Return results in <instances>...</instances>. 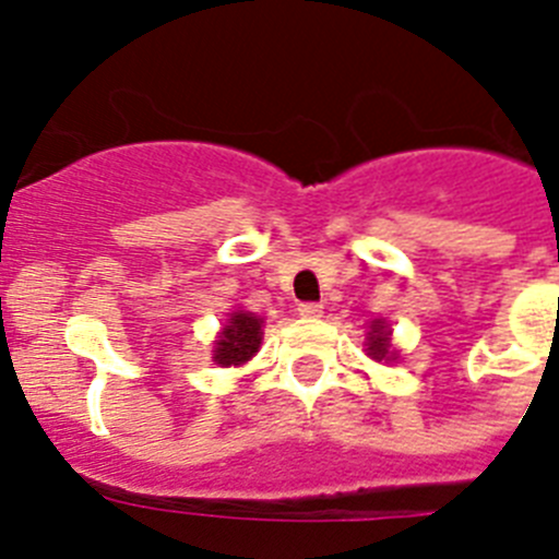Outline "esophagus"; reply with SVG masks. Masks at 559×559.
Returning <instances> with one entry per match:
<instances>
[{
  "label": "esophagus",
  "mask_w": 559,
  "mask_h": 559,
  "mask_svg": "<svg viewBox=\"0 0 559 559\" xmlns=\"http://www.w3.org/2000/svg\"><path fill=\"white\" fill-rule=\"evenodd\" d=\"M296 310H299V316H302V319H322V313H324V308L319 302H302Z\"/></svg>",
  "instance_id": "34e87169"
}]
</instances>
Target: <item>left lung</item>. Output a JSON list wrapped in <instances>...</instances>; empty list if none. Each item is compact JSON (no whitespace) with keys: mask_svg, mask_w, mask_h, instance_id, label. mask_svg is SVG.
Instances as JSON below:
<instances>
[{"mask_svg":"<svg viewBox=\"0 0 559 559\" xmlns=\"http://www.w3.org/2000/svg\"><path fill=\"white\" fill-rule=\"evenodd\" d=\"M392 330L386 328V322L383 319H374L372 324H369V333H367V355L374 360H394L397 358V353L392 349Z\"/></svg>","mask_w":559,"mask_h":559,"instance_id":"left-lung-1","label":"left lung"}]
</instances>
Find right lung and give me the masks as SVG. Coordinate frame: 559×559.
Wrapping results in <instances>:
<instances>
[{"label":"right lung","mask_w":559,"mask_h":559,"mask_svg":"<svg viewBox=\"0 0 559 559\" xmlns=\"http://www.w3.org/2000/svg\"><path fill=\"white\" fill-rule=\"evenodd\" d=\"M260 341H263V319H257L249 310H235V313H229L218 341H215L212 358L221 367H240V364L254 358Z\"/></svg>","instance_id":"add662e5"}]
</instances>
